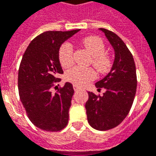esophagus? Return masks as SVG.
<instances>
[{"instance_id": "34e87169", "label": "esophagus", "mask_w": 156, "mask_h": 156, "mask_svg": "<svg viewBox=\"0 0 156 156\" xmlns=\"http://www.w3.org/2000/svg\"><path fill=\"white\" fill-rule=\"evenodd\" d=\"M73 89H74V90H75V91H77V90H78L80 89V87L78 86V85H76V84H74Z\"/></svg>"}]
</instances>
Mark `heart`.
I'll list each match as a JSON object with an SVG mask.
<instances>
[{
	"mask_svg": "<svg viewBox=\"0 0 156 156\" xmlns=\"http://www.w3.org/2000/svg\"><path fill=\"white\" fill-rule=\"evenodd\" d=\"M85 47L93 57L92 65L98 72L103 73L108 69L110 61L105 55L104 43L97 37H89L83 41ZM59 59L62 66L68 67L73 62V47L70 42H65L59 50ZM96 78L95 72L90 68H82L75 66L66 73V78L76 85H83Z\"/></svg>",
	"mask_w": 156,
	"mask_h": 156,
	"instance_id": "b5f03b06",
	"label": "heart"
}]
</instances>
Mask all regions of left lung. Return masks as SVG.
<instances>
[{
	"mask_svg": "<svg viewBox=\"0 0 156 156\" xmlns=\"http://www.w3.org/2000/svg\"><path fill=\"white\" fill-rule=\"evenodd\" d=\"M99 30L114 48V64L108 73L96 83L98 90L105 89L103 95L88 92L85 109L90 126L98 131H107L119 126L131 109L136 90V66L121 38L108 30Z\"/></svg>",
	"mask_w": 156,
	"mask_h": 156,
	"instance_id": "left-lung-1",
	"label": "left lung"
}]
</instances>
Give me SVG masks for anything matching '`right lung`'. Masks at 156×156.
<instances>
[{
  "label": "right lung",
  "instance_id": "obj_1",
  "mask_svg": "<svg viewBox=\"0 0 156 156\" xmlns=\"http://www.w3.org/2000/svg\"><path fill=\"white\" fill-rule=\"evenodd\" d=\"M79 30L45 31L30 42L20 62L18 87L20 101L30 120L39 129L58 131L66 126L74 90L66 82L56 93L51 88L63 73L59 50Z\"/></svg>",
  "mask_w": 156,
  "mask_h": 156
}]
</instances>
